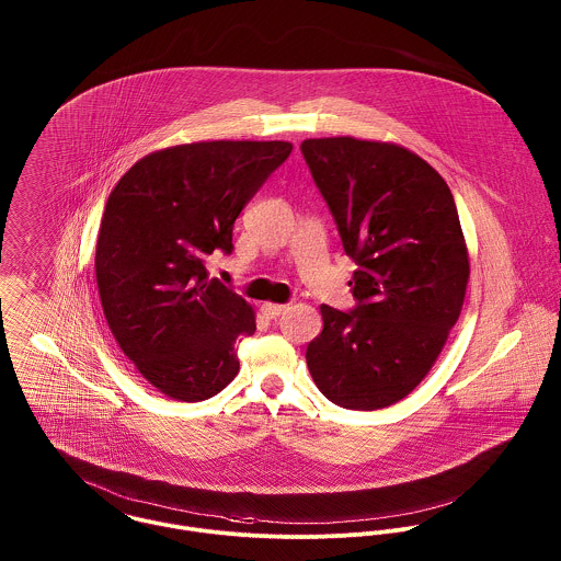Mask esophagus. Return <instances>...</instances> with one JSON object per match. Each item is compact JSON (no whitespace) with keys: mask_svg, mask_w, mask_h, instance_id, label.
Here are the masks:
<instances>
[{"mask_svg":"<svg viewBox=\"0 0 561 561\" xmlns=\"http://www.w3.org/2000/svg\"><path fill=\"white\" fill-rule=\"evenodd\" d=\"M287 309H289L287 305H272V302H265V305H261V313H263L265 318H270V320H274V318L283 316Z\"/></svg>","mask_w":561,"mask_h":561,"instance_id":"1","label":"esophagus"}]
</instances>
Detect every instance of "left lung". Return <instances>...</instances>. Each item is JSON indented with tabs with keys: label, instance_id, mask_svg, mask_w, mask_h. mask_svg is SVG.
Segmentation results:
<instances>
[{
	"label": "left lung",
	"instance_id": "1",
	"mask_svg": "<svg viewBox=\"0 0 561 561\" xmlns=\"http://www.w3.org/2000/svg\"><path fill=\"white\" fill-rule=\"evenodd\" d=\"M300 149L358 265V305L320 307L309 371L341 408L393 405L427 376L465 305L471 267L451 190L393 142L309 138Z\"/></svg>",
	"mask_w": 561,
	"mask_h": 561
}]
</instances>
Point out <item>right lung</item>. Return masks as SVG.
<instances>
[{"mask_svg":"<svg viewBox=\"0 0 561 561\" xmlns=\"http://www.w3.org/2000/svg\"><path fill=\"white\" fill-rule=\"evenodd\" d=\"M291 149L168 147L136 161L105 203L94 252L101 307L118 347L170 400H209L240 371L236 341L254 334V311L205 263L214 250L231 254L241 209Z\"/></svg>","mask_w":561,"mask_h":561,"instance_id":"right-lung-1","label":"right lung"}]
</instances>
